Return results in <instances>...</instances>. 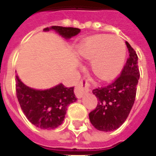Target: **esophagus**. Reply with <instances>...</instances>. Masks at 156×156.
I'll return each instance as SVG.
<instances>
[{
  "label": "esophagus",
  "instance_id": "obj_1",
  "mask_svg": "<svg viewBox=\"0 0 156 156\" xmlns=\"http://www.w3.org/2000/svg\"><path fill=\"white\" fill-rule=\"evenodd\" d=\"M89 90H89V83L86 80L83 79L77 85V87L75 89V95L78 98H81L87 92H89Z\"/></svg>",
  "mask_w": 156,
  "mask_h": 156
}]
</instances>
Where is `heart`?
I'll list each match as a JSON object with an SVG mask.
<instances>
[{
	"label": "heart",
	"instance_id": "obj_1",
	"mask_svg": "<svg viewBox=\"0 0 156 156\" xmlns=\"http://www.w3.org/2000/svg\"><path fill=\"white\" fill-rule=\"evenodd\" d=\"M78 54L83 59L91 61L90 70L95 77L108 81L121 71L126 57V46L119 37L97 34L79 45Z\"/></svg>",
	"mask_w": 156,
	"mask_h": 156
}]
</instances>
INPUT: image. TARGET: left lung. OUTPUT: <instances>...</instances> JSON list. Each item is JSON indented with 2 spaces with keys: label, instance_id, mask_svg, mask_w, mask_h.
Returning <instances> with one entry per match:
<instances>
[{
  "label": "left lung",
  "instance_id": "left-lung-1",
  "mask_svg": "<svg viewBox=\"0 0 156 156\" xmlns=\"http://www.w3.org/2000/svg\"><path fill=\"white\" fill-rule=\"evenodd\" d=\"M126 43L129 53L121 76L110 85L94 89L92 93L98 98V106L89 114L91 124L100 131H113L126 121L131 110L140 73L138 57L131 46Z\"/></svg>",
  "mask_w": 156,
  "mask_h": 156
}]
</instances>
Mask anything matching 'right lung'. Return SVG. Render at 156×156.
I'll list each match as a JSON object with an SVG mask.
<instances>
[{"label": "right lung", "instance_id": "obj_1", "mask_svg": "<svg viewBox=\"0 0 156 156\" xmlns=\"http://www.w3.org/2000/svg\"><path fill=\"white\" fill-rule=\"evenodd\" d=\"M55 31L65 40L80 33L79 28L52 26L43 30ZM16 93L21 110L34 126L44 129H56L65 119L68 105L77 101L74 87L58 83L51 88L37 90L26 85L16 75Z\"/></svg>", "mask_w": 156, "mask_h": 156}]
</instances>
